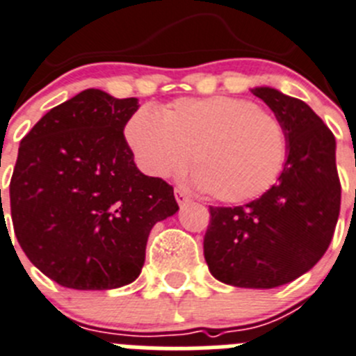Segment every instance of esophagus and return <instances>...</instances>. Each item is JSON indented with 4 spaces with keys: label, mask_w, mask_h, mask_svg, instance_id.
Listing matches in <instances>:
<instances>
[{
    "label": "esophagus",
    "mask_w": 356,
    "mask_h": 356,
    "mask_svg": "<svg viewBox=\"0 0 356 356\" xmlns=\"http://www.w3.org/2000/svg\"><path fill=\"white\" fill-rule=\"evenodd\" d=\"M174 193H175V200H177L179 205H184V204H188V202H189L188 193H186L182 188H175Z\"/></svg>",
    "instance_id": "obj_1"
}]
</instances>
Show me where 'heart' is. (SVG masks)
Segmentation results:
<instances>
[{
    "instance_id": "heart-1",
    "label": "heart",
    "mask_w": 356,
    "mask_h": 356,
    "mask_svg": "<svg viewBox=\"0 0 356 356\" xmlns=\"http://www.w3.org/2000/svg\"><path fill=\"white\" fill-rule=\"evenodd\" d=\"M124 137L147 175L167 179L188 167L212 198L242 204L275 184L288 154L286 129L270 112L232 96L181 98L161 112L138 108Z\"/></svg>"
}]
</instances>
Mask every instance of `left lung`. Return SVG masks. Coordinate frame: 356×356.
Returning a JSON list of instances; mask_svg holds the SVG:
<instances>
[{
  "mask_svg": "<svg viewBox=\"0 0 356 356\" xmlns=\"http://www.w3.org/2000/svg\"><path fill=\"white\" fill-rule=\"evenodd\" d=\"M286 129L277 184L241 207H211L204 238L209 270L238 288L291 283L328 249L341 209L335 137L307 103L274 88L251 89Z\"/></svg>",
  "mask_w": 356,
  "mask_h": 356,
  "instance_id": "left-lung-1",
  "label": "left lung"
}]
</instances>
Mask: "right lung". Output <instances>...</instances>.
Returning <instances> with one entry per match:
<instances>
[{
  "label": "right lung",
  "instance_id": "right-lung-1",
  "mask_svg": "<svg viewBox=\"0 0 356 356\" xmlns=\"http://www.w3.org/2000/svg\"><path fill=\"white\" fill-rule=\"evenodd\" d=\"M137 98L86 89L21 140L10 181L15 237L36 268L65 288L133 283L152 227L179 211L174 188L137 168L124 126Z\"/></svg>",
  "mask_w": 356,
  "mask_h": 356
}]
</instances>
